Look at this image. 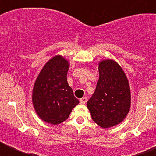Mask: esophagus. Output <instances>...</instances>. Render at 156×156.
I'll return each instance as SVG.
<instances>
[{
	"mask_svg": "<svg viewBox=\"0 0 156 156\" xmlns=\"http://www.w3.org/2000/svg\"><path fill=\"white\" fill-rule=\"evenodd\" d=\"M87 97H83V98H80V104H85V103L87 102Z\"/></svg>",
	"mask_w": 156,
	"mask_h": 156,
	"instance_id": "obj_1",
	"label": "esophagus"
}]
</instances>
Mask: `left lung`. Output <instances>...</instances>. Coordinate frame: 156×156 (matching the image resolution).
<instances>
[{"label": "left lung", "instance_id": "1", "mask_svg": "<svg viewBox=\"0 0 156 156\" xmlns=\"http://www.w3.org/2000/svg\"><path fill=\"white\" fill-rule=\"evenodd\" d=\"M98 71L97 87L87 106L95 123L105 129L124 120L131 106V94L126 73L115 60L100 61Z\"/></svg>", "mask_w": 156, "mask_h": 156}]
</instances>
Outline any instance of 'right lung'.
<instances>
[{
    "label": "right lung",
    "instance_id": "right-lung-1",
    "mask_svg": "<svg viewBox=\"0 0 156 156\" xmlns=\"http://www.w3.org/2000/svg\"><path fill=\"white\" fill-rule=\"evenodd\" d=\"M69 62L57 55L43 66L34 83L32 102L38 116L47 123L66 121L80 101L67 82Z\"/></svg>",
    "mask_w": 156,
    "mask_h": 156
}]
</instances>
